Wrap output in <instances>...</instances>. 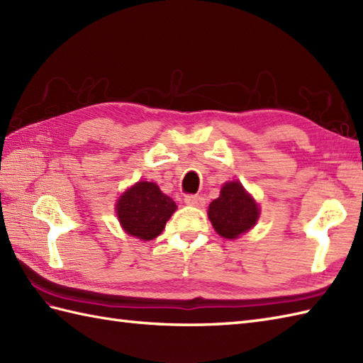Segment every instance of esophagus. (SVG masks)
<instances>
[{
    "label": "esophagus",
    "instance_id": "obj_1",
    "mask_svg": "<svg viewBox=\"0 0 363 363\" xmlns=\"http://www.w3.org/2000/svg\"><path fill=\"white\" fill-rule=\"evenodd\" d=\"M184 201H186V204L195 207H203L206 204V199L201 195H186Z\"/></svg>",
    "mask_w": 363,
    "mask_h": 363
}]
</instances>
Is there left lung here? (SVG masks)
Returning a JSON list of instances; mask_svg holds the SVG:
<instances>
[{"label": "left lung", "instance_id": "8db88e82", "mask_svg": "<svg viewBox=\"0 0 363 363\" xmlns=\"http://www.w3.org/2000/svg\"><path fill=\"white\" fill-rule=\"evenodd\" d=\"M209 220L225 238H237L251 229L259 218V207L238 181L226 182L220 196L209 206Z\"/></svg>", "mask_w": 363, "mask_h": 363}]
</instances>
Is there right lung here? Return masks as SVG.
<instances>
[{
  "mask_svg": "<svg viewBox=\"0 0 363 363\" xmlns=\"http://www.w3.org/2000/svg\"><path fill=\"white\" fill-rule=\"evenodd\" d=\"M176 204L154 182H138L125 191L117 204L123 229L142 240H152L164 230Z\"/></svg>",
  "mask_w": 363,
  "mask_h": 363,
  "instance_id": "1",
  "label": "right lung"
}]
</instances>
